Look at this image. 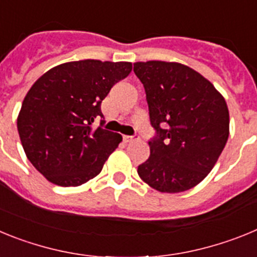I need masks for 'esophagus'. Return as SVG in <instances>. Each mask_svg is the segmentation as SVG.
<instances>
[{
    "mask_svg": "<svg viewBox=\"0 0 257 257\" xmlns=\"http://www.w3.org/2000/svg\"><path fill=\"white\" fill-rule=\"evenodd\" d=\"M139 138L138 136H128V135H123V142L124 143H131V142H135L138 140Z\"/></svg>",
    "mask_w": 257,
    "mask_h": 257,
    "instance_id": "34e87169",
    "label": "esophagus"
}]
</instances>
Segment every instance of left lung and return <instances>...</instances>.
<instances>
[{
    "mask_svg": "<svg viewBox=\"0 0 257 257\" xmlns=\"http://www.w3.org/2000/svg\"><path fill=\"white\" fill-rule=\"evenodd\" d=\"M134 72L147 94L156 136L138 167L149 187L180 193L213 169L229 136V110L212 83L192 68L170 61H138Z\"/></svg>",
    "mask_w": 257,
    "mask_h": 257,
    "instance_id": "obj_1",
    "label": "left lung"
}]
</instances>
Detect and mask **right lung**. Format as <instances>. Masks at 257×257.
Here are the masks:
<instances>
[{
  "label": "right lung",
  "mask_w": 257,
  "mask_h": 257,
  "mask_svg": "<svg viewBox=\"0 0 257 257\" xmlns=\"http://www.w3.org/2000/svg\"><path fill=\"white\" fill-rule=\"evenodd\" d=\"M133 69L128 61H69L47 70L33 83L18 115L27 158L60 187H78L100 174L122 136L104 130L101 101Z\"/></svg>",
  "instance_id": "1"
}]
</instances>
